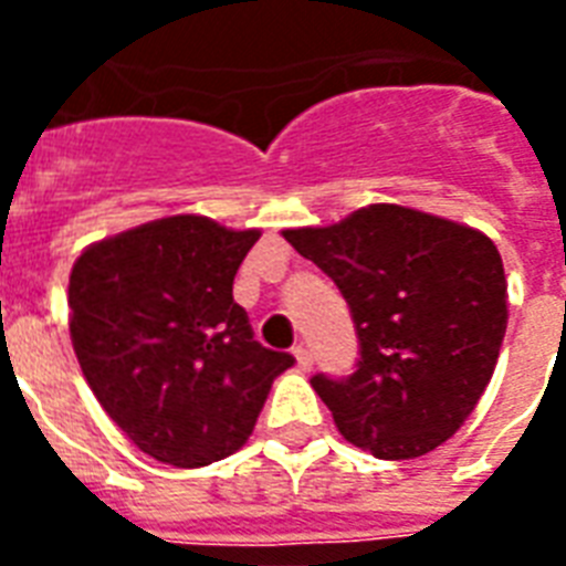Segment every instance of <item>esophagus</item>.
Wrapping results in <instances>:
<instances>
[{"label":"esophagus","mask_w":566,"mask_h":566,"mask_svg":"<svg viewBox=\"0 0 566 566\" xmlns=\"http://www.w3.org/2000/svg\"><path fill=\"white\" fill-rule=\"evenodd\" d=\"M293 358H296V370L311 373V367H314V358H311V353L305 349V346H296V349H293Z\"/></svg>","instance_id":"esophagus-1"}]
</instances>
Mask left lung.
I'll list each match as a JSON object with an SVG mask.
<instances>
[{
    "mask_svg": "<svg viewBox=\"0 0 566 566\" xmlns=\"http://www.w3.org/2000/svg\"><path fill=\"white\" fill-rule=\"evenodd\" d=\"M282 234L353 311L358 370L311 378L337 431L385 461L447 443L482 399L509 326V282L493 240L387 202Z\"/></svg>",
    "mask_w": 566,
    "mask_h": 566,
    "instance_id": "8db88e82",
    "label": "left lung"
}]
</instances>
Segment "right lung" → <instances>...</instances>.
Segmentation results:
<instances>
[{"label":"right lung","instance_id":"obj_1","mask_svg":"<svg viewBox=\"0 0 566 566\" xmlns=\"http://www.w3.org/2000/svg\"><path fill=\"white\" fill-rule=\"evenodd\" d=\"M258 229L176 213L96 240L70 273L75 358L140 452L193 470L249 440L293 355L264 349L231 296Z\"/></svg>","mask_w":566,"mask_h":566}]
</instances>
